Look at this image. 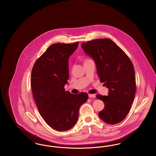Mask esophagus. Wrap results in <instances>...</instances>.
Returning <instances> with one entry per match:
<instances>
[{"label":"esophagus","instance_id":"esophagus-1","mask_svg":"<svg viewBox=\"0 0 156 156\" xmlns=\"http://www.w3.org/2000/svg\"><path fill=\"white\" fill-rule=\"evenodd\" d=\"M90 98H95V94H89L88 95Z\"/></svg>","mask_w":156,"mask_h":156}]
</instances>
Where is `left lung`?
Wrapping results in <instances>:
<instances>
[{
	"label": "left lung",
	"mask_w": 156,
	"mask_h": 156,
	"mask_svg": "<svg viewBox=\"0 0 156 156\" xmlns=\"http://www.w3.org/2000/svg\"><path fill=\"white\" fill-rule=\"evenodd\" d=\"M81 47L94 60L100 81L109 89L108 96L97 95L105 104L99 116L108 124L118 123L126 118L134 99L133 65L125 52L110 39L82 43Z\"/></svg>",
	"instance_id": "left-lung-1"
}]
</instances>
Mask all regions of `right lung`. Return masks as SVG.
Here are the masks:
<instances>
[{
    "label": "right lung",
    "instance_id": "obj_1",
    "mask_svg": "<svg viewBox=\"0 0 156 156\" xmlns=\"http://www.w3.org/2000/svg\"><path fill=\"white\" fill-rule=\"evenodd\" d=\"M78 44L50 45L31 71V86L38 110L45 122L58 131L74 126L80 106L88 99L87 93L72 94L64 88L69 78L68 59Z\"/></svg>",
    "mask_w": 156,
    "mask_h": 156
}]
</instances>
